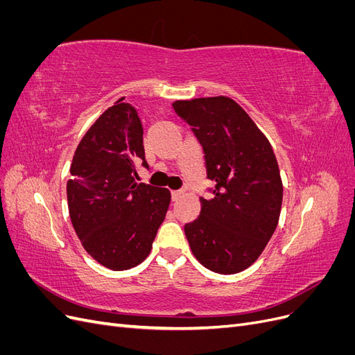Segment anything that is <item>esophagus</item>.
Instances as JSON below:
<instances>
[{"label": "esophagus", "instance_id": "obj_1", "mask_svg": "<svg viewBox=\"0 0 355 355\" xmlns=\"http://www.w3.org/2000/svg\"><path fill=\"white\" fill-rule=\"evenodd\" d=\"M184 194H185V191H184V189H178V191H173V192H171V198H173L175 201H178L179 198L184 197Z\"/></svg>", "mask_w": 355, "mask_h": 355}]
</instances>
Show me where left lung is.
<instances>
[{"label": "left lung", "mask_w": 355, "mask_h": 355, "mask_svg": "<svg viewBox=\"0 0 355 355\" xmlns=\"http://www.w3.org/2000/svg\"><path fill=\"white\" fill-rule=\"evenodd\" d=\"M204 149L211 198L185 225L197 261L218 274H237L261 256L280 218L283 182L272 146L241 106L227 96L176 101Z\"/></svg>", "instance_id": "1"}]
</instances>
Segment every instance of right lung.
I'll list each match as a JSON object with an SVG mask.
<instances>
[{"mask_svg":"<svg viewBox=\"0 0 355 355\" xmlns=\"http://www.w3.org/2000/svg\"><path fill=\"white\" fill-rule=\"evenodd\" d=\"M118 99L78 144L67 184L72 227L94 261L112 271L130 270L153 249L171 200L167 188L137 184L148 167L137 110Z\"/></svg>","mask_w":355,"mask_h":355,"instance_id":"1","label":"right lung"}]
</instances>
